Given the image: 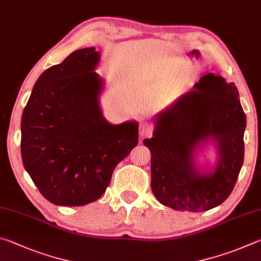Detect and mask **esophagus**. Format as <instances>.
Listing matches in <instances>:
<instances>
[{"label":"esophagus","mask_w":261,"mask_h":261,"mask_svg":"<svg viewBox=\"0 0 261 261\" xmlns=\"http://www.w3.org/2000/svg\"><path fill=\"white\" fill-rule=\"evenodd\" d=\"M139 130H140L141 136H148V135L151 134L152 128H151V126H150L149 122L144 121V120H141L140 126H139Z\"/></svg>","instance_id":"esophagus-1"}]
</instances>
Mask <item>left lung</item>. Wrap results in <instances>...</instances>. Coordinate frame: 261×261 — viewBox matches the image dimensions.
Here are the masks:
<instances>
[{"label": "left lung", "instance_id": "left-lung-1", "mask_svg": "<svg viewBox=\"0 0 261 261\" xmlns=\"http://www.w3.org/2000/svg\"><path fill=\"white\" fill-rule=\"evenodd\" d=\"M234 82L213 73L154 117L153 136L143 143L151 152V189L165 206L203 212L225 202L244 161L246 117ZM210 140L218 159L213 170L195 165V152Z\"/></svg>", "mask_w": 261, "mask_h": 261}]
</instances>
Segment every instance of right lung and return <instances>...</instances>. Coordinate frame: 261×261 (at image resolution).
I'll return each instance as SVG.
<instances>
[{
    "label": "right lung",
    "instance_id": "obj_1",
    "mask_svg": "<svg viewBox=\"0 0 261 261\" xmlns=\"http://www.w3.org/2000/svg\"><path fill=\"white\" fill-rule=\"evenodd\" d=\"M95 48L73 51L35 82L21 117V158L45 199L82 206L98 199L139 142V123L103 117Z\"/></svg>",
    "mask_w": 261,
    "mask_h": 261
}]
</instances>
